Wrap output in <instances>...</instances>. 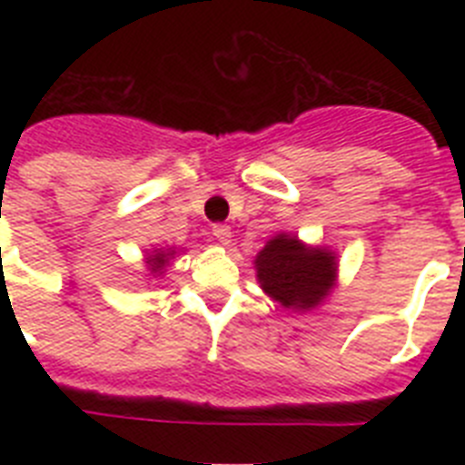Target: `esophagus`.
I'll list each match as a JSON object with an SVG mask.
<instances>
[{"mask_svg": "<svg viewBox=\"0 0 465 465\" xmlns=\"http://www.w3.org/2000/svg\"><path fill=\"white\" fill-rule=\"evenodd\" d=\"M212 232H213V237H216V240H219L223 246L230 244V237H232V232H230V225L216 223L212 228Z\"/></svg>", "mask_w": 465, "mask_h": 465, "instance_id": "1", "label": "esophagus"}]
</instances>
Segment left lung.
Instances as JSON below:
<instances>
[{
    "instance_id": "left-lung-1",
    "label": "left lung",
    "mask_w": 465,
    "mask_h": 465,
    "mask_svg": "<svg viewBox=\"0 0 465 465\" xmlns=\"http://www.w3.org/2000/svg\"><path fill=\"white\" fill-rule=\"evenodd\" d=\"M258 282L283 307L310 310L328 295L335 277V256L312 249L295 237L279 235L256 258Z\"/></svg>"
}]
</instances>
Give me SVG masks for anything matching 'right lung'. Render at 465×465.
I'll list each match as a JSON object with an SVG mask.
<instances>
[{
  "label": "right lung",
  "instance_id": "obj_1",
  "mask_svg": "<svg viewBox=\"0 0 465 465\" xmlns=\"http://www.w3.org/2000/svg\"><path fill=\"white\" fill-rule=\"evenodd\" d=\"M165 253H155L153 258H149V262H151V272H158V270H163L165 268Z\"/></svg>",
  "mask_w": 465,
  "mask_h": 465
}]
</instances>
